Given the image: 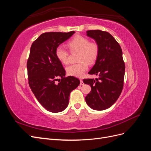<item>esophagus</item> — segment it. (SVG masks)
<instances>
[{
  "label": "esophagus",
  "mask_w": 151,
  "mask_h": 151,
  "mask_svg": "<svg viewBox=\"0 0 151 151\" xmlns=\"http://www.w3.org/2000/svg\"><path fill=\"white\" fill-rule=\"evenodd\" d=\"M80 81H81V83H80V84H81V85H82V86H83V85H84V83H83V80H82V79H80Z\"/></svg>",
  "instance_id": "obj_1"
}]
</instances>
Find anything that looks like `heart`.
<instances>
[{
  "mask_svg": "<svg viewBox=\"0 0 151 151\" xmlns=\"http://www.w3.org/2000/svg\"><path fill=\"white\" fill-rule=\"evenodd\" d=\"M67 46L71 52H79L78 60L81 61L68 66L66 68L67 74L72 76L82 77L88 68L86 62L93 63L96 60L99 52L98 45L94 42H89V39L84 36L77 35L67 43ZM55 55L63 64L68 63V53L62 47L59 46L56 48Z\"/></svg>",
  "mask_w": 151,
  "mask_h": 151,
  "instance_id": "obj_1",
  "label": "heart"
}]
</instances>
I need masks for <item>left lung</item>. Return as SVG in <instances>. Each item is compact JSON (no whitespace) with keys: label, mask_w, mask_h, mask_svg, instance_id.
<instances>
[{"label":"left lung","mask_w":151,"mask_h":151,"mask_svg":"<svg viewBox=\"0 0 151 151\" xmlns=\"http://www.w3.org/2000/svg\"><path fill=\"white\" fill-rule=\"evenodd\" d=\"M86 33L96 41L99 48L95 64L88 74L99 78L83 80L91 88L85 99L91 108L101 111L111 107L120 96L123 87L125 63L120 45L111 34L99 29Z\"/></svg>","instance_id":"obj_1"}]
</instances>
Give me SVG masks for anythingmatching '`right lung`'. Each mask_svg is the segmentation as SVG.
I'll return each mask as SVG.
<instances>
[{
  "label": "right lung",
  "instance_id": "add662e5",
  "mask_svg": "<svg viewBox=\"0 0 151 151\" xmlns=\"http://www.w3.org/2000/svg\"><path fill=\"white\" fill-rule=\"evenodd\" d=\"M74 33L75 31L45 33L31 47L27 62L29 85L41 105L50 112L64 110L70 92L80 84L75 77H65V70L55 55L56 48Z\"/></svg>",
  "mask_w": 151,
  "mask_h": 151
}]
</instances>
